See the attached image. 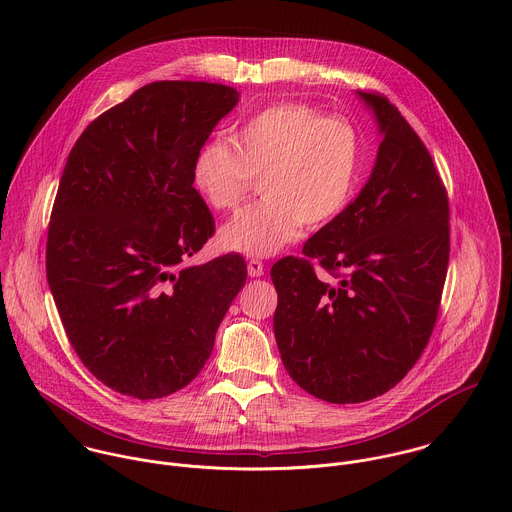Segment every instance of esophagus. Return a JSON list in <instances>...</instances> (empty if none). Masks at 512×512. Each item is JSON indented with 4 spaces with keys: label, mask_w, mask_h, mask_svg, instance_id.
<instances>
[{
    "label": "esophagus",
    "mask_w": 512,
    "mask_h": 512,
    "mask_svg": "<svg viewBox=\"0 0 512 512\" xmlns=\"http://www.w3.org/2000/svg\"><path fill=\"white\" fill-rule=\"evenodd\" d=\"M247 271H249V275H251V277H261V275H263V271H265V267H263V263H261V261L251 259V261L247 263Z\"/></svg>",
    "instance_id": "1"
}]
</instances>
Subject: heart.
Wrapping results in <instances>:
<instances>
[{
  "label": "heart",
  "mask_w": 512,
  "mask_h": 512,
  "mask_svg": "<svg viewBox=\"0 0 512 512\" xmlns=\"http://www.w3.org/2000/svg\"><path fill=\"white\" fill-rule=\"evenodd\" d=\"M360 172V139L338 117L302 103L271 105L227 139L200 145L190 178L202 200L229 212L261 178L263 198L218 233L223 249L271 257L294 243L302 225L322 227L344 210Z\"/></svg>",
  "instance_id": "obj_1"
}]
</instances>
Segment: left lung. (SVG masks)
<instances>
[{
  "label": "left lung",
  "instance_id": "obj_1",
  "mask_svg": "<svg viewBox=\"0 0 512 512\" xmlns=\"http://www.w3.org/2000/svg\"><path fill=\"white\" fill-rule=\"evenodd\" d=\"M383 141L369 182L306 245L271 267L283 367L330 403L393 389L433 332L450 261V204L433 160L391 101L362 93ZM330 272L315 275L313 261Z\"/></svg>",
  "mask_w": 512,
  "mask_h": 512
}]
</instances>
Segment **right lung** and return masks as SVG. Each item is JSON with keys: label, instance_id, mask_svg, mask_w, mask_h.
<instances>
[{"label": "right lung", "instance_id": "add662e5", "mask_svg": "<svg viewBox=\"0 0 512 512\" xmlns=\"http://www.w3.org/2000/svg\"><path fill=\"white\" fill-rule=\"evenodd\" d=\"M237 103L218 83H150L89 123L68 154L46 277L72 348L121 395L186 387L247 281L235 253L184 265L214 233L192 158Z\"/></svg>", "mask_w": 512, "mask_h": 512}]
</instances>
